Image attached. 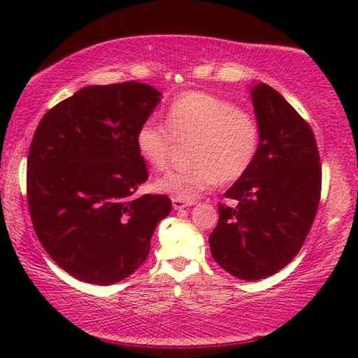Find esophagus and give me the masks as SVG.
I'll list each match as a JSON object with an SVG mask.
<instances>
[{"instance_id": "esophagus-1", "label": "esophagus", "mask_w": 358, "mask_h": 358, "mask_svg": "<svg viewBox=\"0 0 358 358\" xmlns=\"http://www.w3.org/2000/svg\"><path fill=\"white\" fill-rule=\"evenodd\" d=\"M195 202H185V200H180V199H173V207L174 210H182L185 207H190V205H194Z\"/></svg>"}]
</instances>
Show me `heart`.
Returning <instances> with one entry per match:
<instances>
[{
  "mask_svg": "<svg viewBox=\"0 0 358 358\" xmlns=\"http://www.w3.org/2000/svg\"><path fill=\"white\" fill-rule=\"evenodd\" d=\"M261 122L227 97L185 91L166 109V125L148 119L138 127L135 145L155 169L169 164L178 143L189 145V168L173 169L155 182L159 192L192 202L222 180L233 182L251 168L261 148Z\"/></svg>",
  "mask_w": 358,
  "mask_h": 358,
  "instance_id": "1",
  "label": "heart"
}]
</instances>
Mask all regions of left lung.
Returning a JSON list of instances; mask_svg holds the SVG:
<instances>
[{
    "instance_id": "left-lung-1",
    "label": "left lung",
    "mask_w": 358,
    "mask_h": 358,
    "mask_svg": "<svg viewBox=\"0 0 358 358\" xmlns=\"http://www.w3.org/2000/svg\"><path fill=\"white\" fill-rule=\"evenodd\" d=\"M261 148L251 168L218 203L210 251L233 277L259 280L296 256L321 199V159L308 122L266 83L252 87Z\"/></svg>"
}]
</instances>
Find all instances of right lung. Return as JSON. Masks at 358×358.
<instances>
[{"label": "right lung", "mask_w": 358, "mask_h": 358, "mask_svg": "<svg viewBox=\"0 0 358 358\" xmlns=\"http://www.w3.org/2000/svg\"><path fill=\"white\" fill-rule=\"evenodd\" d=\"M159 91L127 81L86 86L42 117L27 156V205L38 241L78 280L112 285L146 261L168 195L134 197L148 179L135 145Z\"/></svg>", "instance_id": "add662e5"}]
</instances>
